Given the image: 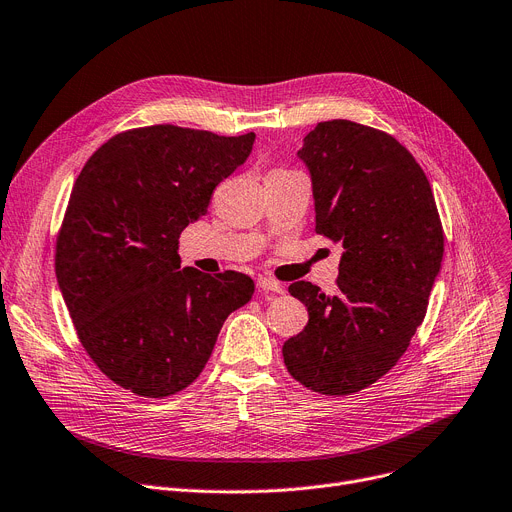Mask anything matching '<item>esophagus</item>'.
I'll use <instances>...</instances> for the list:
<instances>
[{"label": "esophagus", "instance_id": "obj_1", "mask_svg": "<svg viewBox=\"0 0 512 512\" xmlns=\"http://www.w3.org/2000/svg\"><path fill=\"white\" fill-rule=\"evenodd\" d=\"M257 286L263 290V292H276V294H282L284 292V286L272 278L267 276H259L257 278Z\"/></svg>", "mask_w": 512, "mask_h": 512}]
</instances>
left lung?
<instances>
[{
	"label": "left lung",
	"instance_id": "1",
	"mask_svg": "<svg viewBox=\"0 0 512 512\" xmlns=\"http://www.w3.org/2000/svg\"><path fill=\"white\" fill-rule=\"evenodd\" d=\"M315 199V232L342 242L338 292L288 286L309 311L284 342L288 373L305 388L355 394L405 355L440 272L444 230L432 186L392 134L351 120L319 122L299 149Z\"/></svg>",
	"mask_w": 512,
	"mask_h": 512
}]
</instances>
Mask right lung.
<instances>
[{
    "label": "right lung",
    "mask_w": 512,
    "mask_h": 512,
    "mask_svg": "<svg viewBox=\"0 0 512 512\" xmlns=\"http://www.w3.org/2000/svg\"><path fill=\"white\" fill-rule=\"evenodd\" d=\"M255 132L155 124L118 132L78 174L56 276L80 344L118 386L147 398L191 386L226 317L253 297L240 272L180 270V232L245 164Z\"/></svg>",
    "instance_id": "right-lung-1"
}]
</instances>
